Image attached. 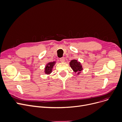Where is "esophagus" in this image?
Wrapping results in <instances>:
<instances>
[{
	"instance_id": "esophagus-1",
	"label": "esophagus",
	"mask_w": 122,
	"mask_h": 122,
	"mask_svg": "<svg viewBox=\"0 0 122 122\" xmlns=\"http://www.w3.org/2000/svg\"><path fill=\"white\" fill-rule=\"evenodd\" d=\"M60 61H61V62H65V57H62L60 58Z\"/></svg>"
}]
</instances>
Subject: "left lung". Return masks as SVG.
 <instances>
[{"mask_svg": "<svg viewBox=\"0 0 122 122\" xmlns=\"http://www.w3.org/2000/svg\"><path fill=\"white\" fill-rule=\"evenodd\" d=\"M69 65H70L73 71L75 73L77 72V74H79V73L83 69L81 63L79 61H77L76 60H71V62H69Z\"/></svg>", "mask_w": 122, "mask_h": 122, "instance_id": "left-lung-1", "label": "left lung"}]
</instances>
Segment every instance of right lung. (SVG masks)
Wrapping results in <instances>:
<instances>
[{
  "label": "right lung",
  "instance_id": "obj_1",
  "mask_svg": "<svg viewBox=\"0 0 122 122\" xmlns=\"http://www.w3.org/2000/svg\"><path fill=\"white\" fill-rule=\"evenodd\" d=\"M55 63L56 61H53L49 62L48 64L46 65L45 68V72L46 74H49L51 72L52 70H53V68L55 65Z\"/></svg>",
  "mask_w": 122,
  "mask_h": 122
}]
</instances>
